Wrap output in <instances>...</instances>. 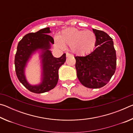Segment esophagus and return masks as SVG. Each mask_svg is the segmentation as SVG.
<instances>
[{"label":"esophagus","instance_id":"esophagus-1","mask_svg":"<svg viewBox=\"0 0 133 133\" xmlns=\"http://www.w3.org/2000/svg\"><path fill=\"white\" fill-rule=\"evenodd\" d=\"M71 56V54L68 53H66V57H70V56Z\"/></svg>","mask_w":133,"mask_h":133}]
</instances>
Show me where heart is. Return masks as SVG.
<instances>
[{
  "label": "heart",
  "instance_id": "heart-1",
  "mask_svg": "<svg viewBox=\"0 0 133 133\" xmlns=\"http://www.w3.org/2000/svg\"><path fill=\"white\" fill-rule=\"evenodd\" d=\"M97 42L96 35L90 30H80L70 28L63 30L56 38V44L64 48L70 46L71 51L77 55H85L95 48Z\"/></svg>",
  "mask_w": 133,
  "mask_h": 133
}]
</instances>
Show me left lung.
Segmentation results:
<instances>
[{"mask_svg":"<svg viewBox=\"0 0 133 133\" xmlns=\"http://www.w3.org/2000/svg\"><path fill=\"white\" fill-rule=\"evenodd\" d=\"M97 42L94 50L85 56L75 57L77 76L84 86L98 89L111 79L116 69V53L111 37L104 31L93 29Z\"/></svg>","mask_w":133,"mask_h":133,"instance_id":"1","label":"left lung"}]
</instances>
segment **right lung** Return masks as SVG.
Wrapping results in <instances>:
<instances>
[{"mask_svg":"<svg viewBox=\"0 0 133 133\" xmlns=\"http://www.w3.org/2000/svg\"><path fill=\"white\" fill-rule=\"evenodd\" d=\"M50 28L42 29L36 33L26 35L19 42L15 58V70L18 79L29 91L43 93L55 88L58 79V69L66 62V54L56 58L50 50L54 39L49 36ZM38 54L40 59L41 82L31 85L25 76V68L33 55Z\"/></svg>","mask_w":133,"mask_h":133,"instance_id":"1","label":"right lung"}]
</instances>
